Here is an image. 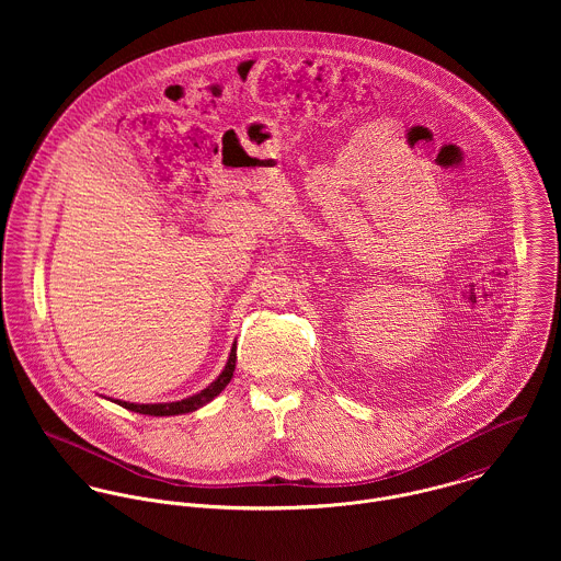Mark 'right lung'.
I'll list each match as a JSON object with an SVG mask.
<instances>
[{"mask_svg":"<svg viewBox=\"0 0 561 561\" xmlns=\"http://www.w3.org/2000/svg\"><path fill=\"white\" fill-rule=\"evenodd\" d=\"M236 347H238V345L233 343L231 354H229V360H227L222 374H220L207 389H203L201 393H194V396H190V398H185V400L163 401V403H161V401L160 403H134V401L123 400L112 401L118 403V405H123V408H127V410H131V412H140V414H149V416H172V414L194 412V410L203 408L205 403H209L214 398H218V396L227 389V385L231 382L233 371H236V358H238V354H236L238 350H236ZM105 400H110V398H105Z\"/></svg>","mask_w":561,"mask_h":561,"instance_id":"right-lung-1","label":"right lung"}]
</instances>
